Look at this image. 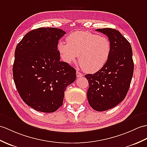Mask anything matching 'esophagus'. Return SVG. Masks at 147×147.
Masks as SVG:
<instances>
[{"instance_id": "obj_1", "label": "esophagus", "mask_w": 147, "mask_h": 147, "mask_svg": "<svg viewBox=\"0 0 147 147\" xmlns=\"http://www.w3.org/2000/svg\"><path fill=\"white\" fill-rule=\"evenodd\" d=\"M76 76L77 78H80V77L83 76V74L81 73L80 72H79V71H76Z\"/></svg>"}]
</instances>
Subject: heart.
Here are the masks:
<instances>
[{
  "instance_id": "1",
  "label": "heart",
  "mask_w": 147,
  "mask_h": 147,
  "mask_svg": "<svg viewBox=\"0 0 147 147\" xmlns=\"http://www.w3.org/2000/svg\"><path fill=\"white\" fill-rule=\"evenodd\" d=\"M67 43L59 42L58 51L67 64L76 61L89 73H96L107 64L111 53V44L107 37L89 31L74 32L67 37Z\"/></svg>"
}]
</instances>
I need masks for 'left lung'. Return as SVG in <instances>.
<instances>
[{
	"label": "left lung",
	"mask_w": 147,
	"mask_h": 147,
	"mask_svg": "<svg viewBox=\"0 0 147 147\" xmlns=\"http://www.w3.org/2000/svg\"><path fill=\"white\" fill-rule=\"evenodd\" d=\"M96 31L107 35L111 53L105 66L94 74L85 75L89 83L88 103L98 111L113 108L124 100L134 74V63L130 44L118 30L104 28Z\"/></svg>",
	"instance_id": "1"
}]
</instances>
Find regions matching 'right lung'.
I'll return each mask as SVG.
<instances>
[{"instance_id": "add662e5", "label": "right lung", "mask_w": 147, "mask_h": 147, "mask_svg": "<svg viewBox=\"0 0 147 147\" xmlns=\"http://www.w3.org/2000/svg\"><path fill=\"white\" fill-rule=\"evenodd\" d=\"M66 32L40 27L27 33L15 50L13 78L20 98L30 107L53 113L63 105L67 86L76 80V70L60 61L58 40Z\"/></svg>"}]
</instances>
